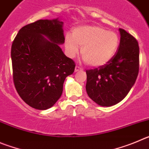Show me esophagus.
Instances as JSON below:
<instances>
[{"label": "esophagus", "mask_w": 149, "mask_h": 149, "mask_svg": "<svg viewBox=\"0 0 149 149\" xmlns=\"http://www.w3.org/2000/svg\"><path fill=\"white\" fill-rule=\"evenodd\" d=\"M81 70H82V69H81L79 66H76V68H75V71L76 72L81 71Z\"/></svg>", "instance_id": "esophagus-1"}]
</instances>
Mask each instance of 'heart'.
<instances>
[{
  "instance_id": "1",
  "label": "heart",
  "mask_w": 149,
  "mask_h": 149,
  "mask_svg": "<svg viewBox=\"0 0 149 149\" xmlns=\"http://www.w3.org/2000/svg\"><path fill=\"white\" fill-rule=\"evenodd\" d=\"M120 44L116 33L97 25H87L75 28L72 38H65V49L70 57H74L81 47L83 59L91 67H100L112 59Z\"/></svg>"
}]
</instances>
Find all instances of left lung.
<instances>
[{
	"mask_svg": "<svg viewBox=\"0 0 149 149\" xmlns=\"http://www.w3.org/2000/svg\"><path fill=\"white\" fill-rule=\"evenodd\" d=\"M120 46L106 65L86 70V91L100 106L110 107L124 99L136 81L139 72L140 49L137 41L123 29Z\"/></svg>",
	"mask_w": 149,
	"mask_h": 149,
	"instance_id": "left-lung-1",
	"label": "left lung"
}]
</instances>
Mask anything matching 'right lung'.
<instances>
[{
	"mask_svg": "<svg viewBox=\"0 0 149 149\" xmlns=\"http://www.w3.org/2000/svg\"><path fill=\"white\" fill-rule=\"evenodd\" d=\"M64 23L58 18L38 20L23 26L13 42L11 58L16 91L28 105L51 108L61 97L75 63L63 53Z\"/></svg>",
	"mask_w": 149,
	"mask_h": 149,
	"instance_id": "1",
	"label": "right lung"
}]
</instances>
